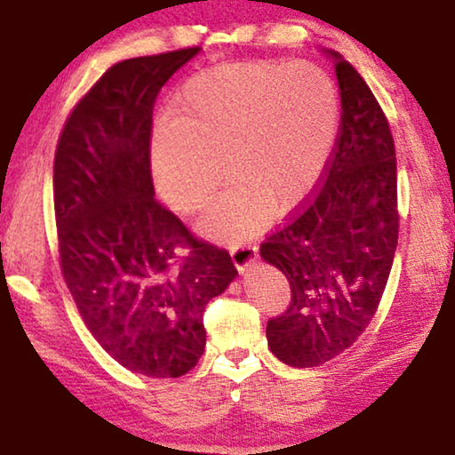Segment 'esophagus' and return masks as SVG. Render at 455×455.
<instances>
[{
	"instance_id": "esophagus-1",
	"label": "esophagus",
	"mask_w": 455,
	"mask_h": 455,
	"mask_svg": "<svg viewBox=\"0 0 455 455\" xmlns=\"http://www.w3.org/2000/svg\"><path fill=\"white\" fill-rule=\"evenodd\" d=\"M231 258H233V264L235 268L239 270V275H243V272L250 268V266L256 262L258 258V247L256 245H239V247H233L231 250Z\"/></svg>"
}]
</instances>
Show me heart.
I'll return each mask as SVG.
<instances>
[{"instance_id": "1", "label": "heart", "mask_w": 455, "mask_h": 455, "mask_svg": "<svg viewBox=\"0 0 455 455\" xmlns=\"http://www.w3.org/2000/svg\"><path fill=\"white\" fill-rule=\"evenodd\" d=\"M168 118L149 137L157 196L179 214H197L220 185L224 160L233 180L202 231L243 243L268 227L275 208L291 214L323 183L337 145L339 100L331 76L310 62H233L187 78Z\"/></svg>"}]
</instances>
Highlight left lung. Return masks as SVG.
Listing matches in <instances>:
<instances>
[{
	"mask_svg": "<svg viewBox=\"0 0 455 455\" xmlns=\"http://www.w3.org/2000/svg\"><path fill=\"white\" fill-rule=\"evenodd\" d=\"M335 62L341 126L323 189L259 247L287 276L291 304L268 320L283 364L312 368L355 343L377 312L397 247L395 145L377 97L341 53Z\"/></svg>",
	"mask_w": 455,
	"mask_h": 455,
	"instance_id": "1",
	"label": "left lung"
}]
</instances>
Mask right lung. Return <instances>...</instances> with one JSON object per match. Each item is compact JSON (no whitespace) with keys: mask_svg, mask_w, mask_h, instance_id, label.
I'll list each match as a JSON object with an SVG mask.
<instances>
[{"mask_svg":"<svg viewBox=\"0 0 455 455\" xmlns=\"http://www.w3.org/2000/svg\"><path fill=\"white\" fill-rule=\"evenodd\" d=\"M199 47L114 64L78 101L53 162L64 281L78 312L120 366L183 377L205 347L204 310L237 270L156 202L149 168L154 104ZM190 256L179 260L176 250Z\"/></svg>","mask_w":455,"mask_h":455,"instance_id":"right-lung-1","label":"right lung"}]
</instances>
